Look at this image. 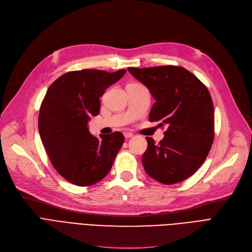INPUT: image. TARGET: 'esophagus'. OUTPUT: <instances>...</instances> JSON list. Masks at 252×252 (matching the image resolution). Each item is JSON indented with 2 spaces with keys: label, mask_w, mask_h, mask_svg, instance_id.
I'll return each mask as SVG.
<instances>
[{
  "label": "esophagus",
  "mask_w": 252,
  "mask_h": 252,
  "mask_svg": "<svg viewBox=\"0 0 252 252\" xmlns=\"http://www.w3.org/2000/svg\"><path fill=\"white\" fill-rule=\"evenodd\" d=\"M124 135H125V138H126V139L131 138V137H133V136H134V135H133V134H131V133H125Z\"/></svg>",
  "instance_id": "1"
}]
</instances>
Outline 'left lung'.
<instances>
[{
  "label": "left lung",
  "instance_id": "8db88e82",
  "mask_svg": "<svg viewBox=\"0 0 252 252\" xmlns=\"http://www.w3.org/2000/svg\"><path fill=\"white\" fill-rule=\"evenodd\" d=\"M153 96L149 121L166 126L155 144L147 137L142 163L147 175L171 185L191 177L206 159L215 136V110L207 88L180 66L128 67Z\"/></svg>",
  "mask_w": 252,
  "mask_h": 252
}]
</instances>
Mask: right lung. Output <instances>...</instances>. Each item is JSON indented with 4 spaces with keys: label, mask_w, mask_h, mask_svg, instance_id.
<instances>
[{
    "label": "right lung",
    "mask_w": 252,
    "mask_h": 252,
    "mask_svg": "<svg viewBox=\"0 0 252 252\" xmlns=\"http://www.w3.org/2000/svg\"><path fill=\"white\" fill-rule=\"evenodd\" d=\"M126 69L70 71L48 89L38 114V131L50 160L68 182L86 187L107 176L125 142L121 131L91 135V116L100 112V98Z\"/></svg>",
    "instance_id": "add662e5"
}]
</instances>
